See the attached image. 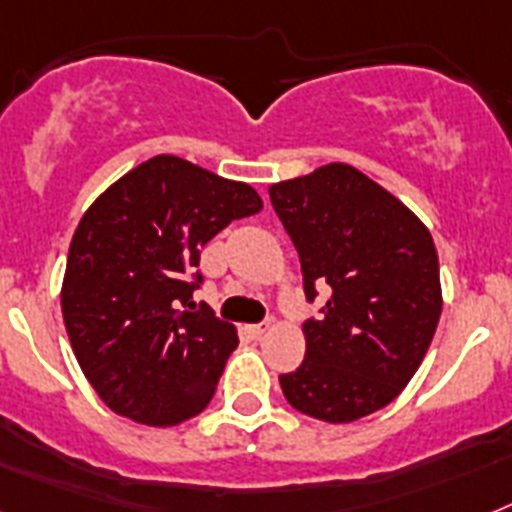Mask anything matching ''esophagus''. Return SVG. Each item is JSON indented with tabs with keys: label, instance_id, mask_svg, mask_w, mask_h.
I'll use <instances>...</instances> for the list:
<instances>
[{
	"label": "esophagus",
	"instance_id": "1",
	"mask_svg": "<svg viewBox=\"0 0 512 512\" xmlns=\"http://www.w3.org/2000/svg\"><path fill=\"white\" fill-rule=\"evenodd\" d=\"M268 330H270V322H257V325H247L249 338H255V341H260V338H263Z\"/></svg>",
	"mask_w": 512,
	"mask_h": 512
}]
</instances>
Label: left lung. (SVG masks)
<instances>
[{
  "mask_svg": "<svg viewBox=\"0 0 512 512\" xmlns=\"http://www.w3.org/2000/svg\"><path fill=\"white\" fill-rule=\"evenodd\" d=\"M299 252L304 294L328 291L304 322L307 351L281 390L296 411L349 424L398 398L427 354L442 312L432 234L398 197L349 163L270 184Z\"/></svg>",
  "mask_w": 512,
  "mask_h": 512,
  "instance_id": "1",
  "label": "left lung"
}]
</instances>
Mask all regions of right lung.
<instances>
[{
    "label": "right lung",
    "instance_id": "right-lung-1",
    "mask_svg": "<svg viewBox=\"0 0 512 512\" xmlns=\"http://www.w3.org/2000/svg\"><path fill=\"white\" fill-rule=\"evenodd\" d=\"M260 210L249 184L176 156L140 163L85 210L62 315L77 364L111 411L176 427L208 406L239 338L210 309H187L203 281L200 249Z\"/></svg>",
    "mask_w": 512,
    "mask_h": 512
}]
</instances>
